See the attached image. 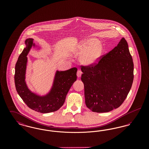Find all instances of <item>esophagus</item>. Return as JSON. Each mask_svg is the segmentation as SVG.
<instances>
[{
	"mask_svg": "<svg viewBox=\"0 0 149 149\" xmlns=\"http://www.w3.org/2000/svg\"><path fill=\"white\" fill-rule=\"evenodd\" d=\"M81 74H82V71H81L80 70H78V71H77V77L78 78H80L81 77Z\"/></svg>",
	"mask_w": 149,
	"mask_h": 149,
	"instance_id": "obj_1",
	"label": "esophagus"
}]
</instances>
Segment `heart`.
I'll list each match as a JSON object with an SVG mask.
<instances>
[{"mask_svg":"<svg viewBox=\"0 0 149 149\" xmlns=\"http://www.w3.org/2000/svg\"><path fill=\"white\" fill-rule=\"evenodd\" d=\"M95 39L85 40L80 46L81 52L83 53L80 60L85 65L96 63L103 52V46L100 43H97Z\"/></svg>","mask_w":149,"mask_h":149,"instance_id":"b5f03b06","label":"heart"}]
</instances>
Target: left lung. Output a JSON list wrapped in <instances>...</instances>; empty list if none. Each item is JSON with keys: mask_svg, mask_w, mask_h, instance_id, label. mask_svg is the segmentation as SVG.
I'll return each instance as SVG.
<instances>
[{"mask_svg": "<svg viewBox=\"0 0 149 149\" xmlns=\"http://www.w3.org/2000/svg\"><path fill=\"white\" fill-rule=\"evenodd\" d=\"M86 107L94 112L117 108L127 96L134 80V63L126 40L122 38L98 63L81 66Z\"/></svg>", "mask_w": 149, "mask_h": 149, "instance_id": "8db88e82", "label": "left lung"}]
</instances>
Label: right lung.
Wrapping results in <instances>:
<instances>
[{"instance_id":"1","label":"right lung","mask_w":149,"mask_h":149,"mask_svg":"<svg viewBox=\"0 0 149 149\" xmlns=\"http://www.w3.org/2000/svg\"><path fill=\"white\" fill-rule=\"evenodd\" d=\"M32 38L25 41L26 45L15 64L14 82L17 92L23 102L36 112L47 113L56 111L64 104L66 96L72 84L77 80V68L64 71H57L50 92L40 96L29 90L25 81L27 55L32 46H35Z\"/></svg>"}]
</instances>
